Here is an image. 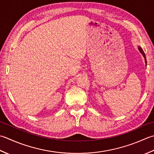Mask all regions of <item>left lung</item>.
<instances>
[{
	"instance_id": "8db88e82",
	"label": "left lung",
	"mask_w": 154,
	"mask_h": 154,
	"mask_svg": "<svg viewBox=\"0 0 154 154\" xmlns=\"http://www.w3.org/2000/svg\"><path fill=\"white\" fill-rule=\"evenodd\" d=\"M138 49H139V51H140V52L142 53V54L143 55V56L144 57V59H145V62H146V64H147V61H146V54H145V53H144V52H143V51L142 50V48H141L140 46H138Z\"/></svg>"
}]
</instances>
